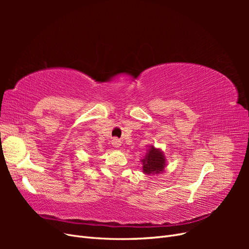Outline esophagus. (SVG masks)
<instances>
[{
	"label": "esophagus",
	"mask_w": 249,
	"mask_h": 249,
	"mask_svg": "<svg viewBox=\"0 0 249 249\" xmlns=\"http://www.w3.org/2000/svg\"><path fill=\"white\" fill-rule=\"evenodd\" d=\"M112 142H113V145H114L115 147H118V146L120 145V140H118V139H116V138L113 139Z\"/></svg>",
	"instance_id": "esophagus-1"
}]
</instances>
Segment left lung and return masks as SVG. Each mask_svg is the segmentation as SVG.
<instances>
[{
  "instance_id": "8db88e82",
  "label": "left lung",
  "mask_w": 249,
  "mask_h": 249,
  "mask_svg": "<svg viewBox=\"0 0 249 249\" xmlns=\"http://www.w3.org/2000/svg\"><path fill=\"white\" fill-rule=\"evenodd\" d=\"M143 162V172L150 175V173L162 172L165 166V159L160 149H156L152 146L145 156Z\"/></svg>"
}]
</instances>
